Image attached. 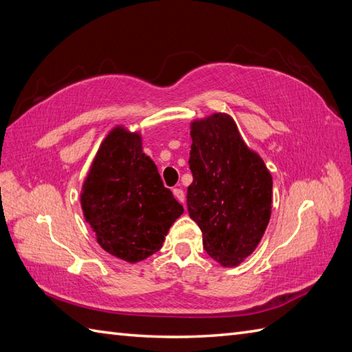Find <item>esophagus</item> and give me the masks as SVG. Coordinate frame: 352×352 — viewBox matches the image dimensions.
I'll return each instance as SVG.
<instances>
[{
    "mask_svg": "<svg viewBox=\"0 0 352 352\" xmlns=\"http://www.w3.org/2000/svg\"><path fill=\"white\" fill-rule=\"evenodd\" d=\"M173 193H174L175 199H177L178 202L184 204V201H186V196H184V192H183L182 189H174V190H173Z\"/></svg>",
    "mask_w": 352,
    "mask_h": 352,
    "instance_id": "esophagus-1",
    "label": "esophagus"
}]
</instances>
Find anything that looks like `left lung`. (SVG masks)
I'll return each mask as SVG.
<instances>
[{
    "instance_id": "1",
    "label": "left lung",
    "mask_w": 352,
    "mask_h": 352,
    "mask_svg": "<svg viewBox=\"0 0 352 352\" xmlns=\"http://www.w3.org/2000/svg\"><path fill=\"white\" fill-rule=\"evenodd\" d=\"M190 136L193 182L187 187V211L201 228L208 255L220 265L235 267L258 248L267 230L272 174L228 113L192 121Z\"/></svg>"
}]
</instances>
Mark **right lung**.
I'll use <instances>...</instances> for the list:
<instances>
[{"label": "right lung", "mask_w": 352, "mask_h": 352, "mask_svg": "<svg viewBox=\"0 0 352 352\" xmlns=\"http://www.w3.org/2000/svg\"><path fill=\"white\" fill-rule=\"evenodd\" d=\"M100 248L135 264L160 250L183 206L142 151V136L117 126L103 139L80 190Z\"/></svg>", "instance_id": "right-lung-1"}]
</instances>
